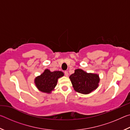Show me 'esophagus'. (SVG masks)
Wrapping results in <instances>:
<instances>
[{"instance_id": "obj_1", "label": "esophagus", "mask_w": 130, "mask_h": 130, "mask_svg": "<svg viewBox=\"0 0 130 130\" xmlns=\"http://www.w3.org/2000/svg\"><path fill=\"white\" fill-rule=\"evenodd\" d=\"M64 73H65V76L68 77V76H69V73H68V71H65Z\"/></svg>"}]
</instances>
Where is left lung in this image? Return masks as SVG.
Returning <instances> with one entry per match:
<instances>
[{
    "instance_id": "obj_1",
    "label": "left lung",
    "mask_w": 130,
    "mask_h": 130,
    "mask_svg": "<svg viewBox=\"0 0 130 130\" xmlns=\"http://www.w3.org/2000/svg\"><path fill=\"white\" fill-rule=\"evenodd\" d=\"M74 91L78 93L88 94L98 88L99 85V75L96 73H87L81 69H77L69 76Z\"/></svg>"
}]
</instances>
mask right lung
I'll return each instance as SVG.
<instances>
[{
  "mask_svg": "<svg viewBox=\"0 0 130 130\" xmlns=\"http://www.w3.org/2000/svg\"><path fill=\"white\" fill-rule=\"evenodd\" d=\"M63 76L64 74L62 72H51L46 69L41 75L35 78L34 83L39 91L49 94L54 90L58 79Z\"/></svg>",
  "mask_w": 130,
  "mask_h": 130,
  "instance_id": "1",
  "label": "right lung"
}]
</instances>
